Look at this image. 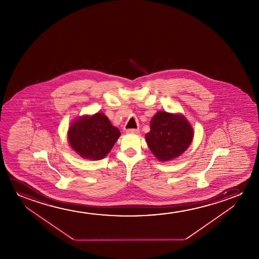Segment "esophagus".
I'll return each instance as SVG.
<instances>
[{
  "instance_id": "esophagus-1",
  "label": "esophagus",
  "mask_w": 259,
  "mask_h": 259,
  "mask_svg": "<svg viewBox=\"0 0 259 259\" xmlns=\"http://www.w3.org/2000/svg\"><path fill=\"white\" fill-rule=\"evenodd\" d=\"M126 133H128V134H134V135H138L139 133H140V130L139 129H127Z\"/></svg>"
}]
</instances>
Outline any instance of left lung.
I'll use <instances>...</instances> for the list:
<instances>
[{"instance_id":"obj_1","label":"left lung","mask_w":259,"mask_h":259,"mask_svg":"<svg viewBox=\"0 0 259 259\" xmlns=\"http://www.w3.org/2000/svg\"><path fill=\"white\" fill-rule=\"evenodd\" d=\"M194 132L183 116L159 111L150 122L146 141L160 161H169L181 156L193 140Z\"/></svg>"}]
</instances>
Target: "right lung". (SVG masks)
Listing matches in <instances>:
<instances>
[{
	"instance_id": "obj_1",
	"label": "right lung",
	"mask_w": 259,
	"mask_h": 259,
	"mask_svg": "<svg viewBox=\"0 0 259 259\" xmlns=\"http://www.w3.org/2000/svg\"><path fill=\"white\" fill-rule=\"evenodd\" d=\"M120 136L103 113L83 117L69 128L68 138L71 148L79 156L90 160L103 159Z\"/></svg>"
}]
</instances>
